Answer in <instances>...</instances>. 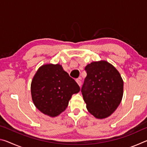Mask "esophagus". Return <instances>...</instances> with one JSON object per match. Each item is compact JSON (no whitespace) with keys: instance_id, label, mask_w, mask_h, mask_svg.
I'll use <instances>...</instances> for the list:
<instances>
[{"instance_id":"34e87169","label":"esophagus","mask_w":147,"mask_h":147,"mask_svg":"<svg viewBox=\"0 0 147 147\" xmlns=\"http://www.w3.org/2000/svg\"><path fill=\"white\" fill-rule=\"evenodd\" d=\"M76 82H77V84H78V86H81V84H82V82H81L80 79V78L76 79Z\"/></svg>"}]
</instances>
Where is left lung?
Masks as SVG:
<instances>
[{
	"instance_id": "1",
	"label": "left lung",
	"mask_w": 147,
	"mask_h": 147,
	"mask_svg": "<svg viewBox=\"0 0 147 147\" xmlns=\"http://www.w3.org/2000/svg\"><path fill=\"white\" fill-rule=\"evenodd\" d=\"M87 76L81 89L86 108L97 119L110 116L120 104L123 80L120 73L106 61L91 62L85 67Z\"/></svg>"
}]
</instances>
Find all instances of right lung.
<instances>
[{
    "mask_svg": "<svg viewBox=\"0 0 147 147\" xmlns=\"http://www.w3.org/2000/svg\"><path fill=\"white\" fill-rule=\"evenodd\" d=\"M80 90L75 80L59 64H45L38 69L31 83L34 105L52 117L66 109L72 95Z\"/></svg>",
    "mask_w": 147,
    "mask_h": 147,
    "instance_id": "right-lung-1",
    "label": "right lung"
}]
</instances>
